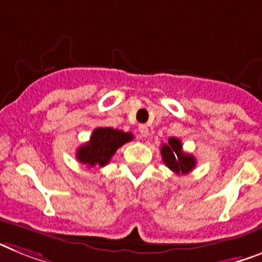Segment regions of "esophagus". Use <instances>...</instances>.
I'll list each match as a JSON object with an SVG mask.
<instances>
[{"instance_id": "1", "label": "esophagus", "mask_w": 262, "mask_h": 262, "mask_svg": "<svg viewBox=\"0 0 262 262\" xmlns=\"http://www.w3.org/2000/svg\"><path fill=\"white\" fill-rule=\"evenodd\" d=\"M139 134L142 138H146V136H148V127L146 126V124H140L139 126Z\"/></svg>"}]
</instances>
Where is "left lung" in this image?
Here are the masks:
<instances>
[{
    "label": "left lung",
    "mask_w": 262,
    "mask_h": 262,
    "mask_svg": "<svg viewBox=\"0 0 262 262\" xmlns=\"http://www.w3.org/2000/svg\"><path fill=\"white\" fill-rule=\"evenodd\" d=\"M161 154L165 165L177 174H187L196 165L193 155L183 152L182 142L177 138H170L167 143L161 147Z\"/></svg>",
    "instance_id": "left-lung-1"
}]
</instances>
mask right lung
<instances>
[{"label":"right lung","mask_w":262,"mask_h":262,"mask_svg":"<svg viewBox=\"0 0 262 262\" xmlns=\"http://www.w3.org/2000/svg\"><path fill=\"white\" fill-rule=\"evenodd\" d=\"M133 139L131 133H123L111 127H99L94 129L87 143L77 148L76 158L87 167H103L111 161L119 147Z\"/></svg>","instance_id":"right-lung-1"}]
</instances>
